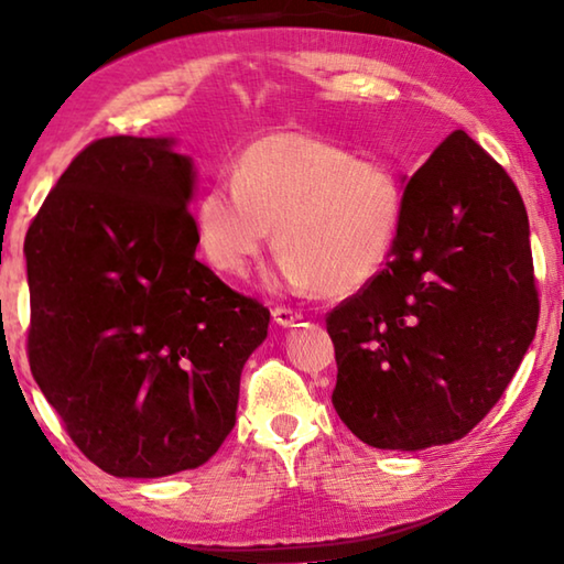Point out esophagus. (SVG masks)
Here are the masks:
<instances>
[{
  "label": "esophagus",
  "instance_id": "1",
  "mask_svg": "<svg viewBox=\"0 0 564 564\" xmlns=\"http://www.w3.org/2000/svg\"><path fill=\"white\" fill-rule=\"evenodd\" d=\"M301 318V313L293 311L291 305H275L273 308V321L279 323V326H293V323H299Z\"/></svg>",
  "mask_w": 564,
  "mask_h": 564
}]
</instances>
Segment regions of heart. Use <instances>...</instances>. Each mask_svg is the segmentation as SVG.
<instances>
[{"label": "heart", "instance_id": "b5f03b06", "mask_svg": "<svg viewBox=\"0 0 564 564\" xmlns=\"http://www.w3.org/2000/svg\"><path fill=\"white\" fill-rule=\"evenodd\" d=\"M403 204V184L386 161L279 131L246 147L231 178L198 196L194 231L218 273L243 275L275 228L285 283L350 295L386 265Z\"/></svg>", "mask_w": 564, "mask_h": 564}]
</instances>
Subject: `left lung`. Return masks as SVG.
Returning <instances> with one entry per match:
<instances>
[{
  "mask_svg": "<svg viewBox=\"0 0 564 564\" xmlns=\"http://www.w3.org/2000/svg\"><path fill=\"white\" fill-rule=\"evenodd\" d=\"M386 269L326 316L343 423L380 451L460 441L538 330L530 226L498 161L453 131L405 184Z\"/></svg>",
  "mask_w": 564,
  "mask_h": 564,
  "instance_id": "1",
  "label": "left lung"
}]
</instances>
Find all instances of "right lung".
Instances as JSON below:
<instances>
[{"mask_svg":"<svg viewBox=\"0 0 564 564\" xmlns=\"http://www.w3.org/2000/svg\"><path fill=\"white\" fill-rule=\"evenodd\" d=\"M194 166L169 139L72 159L24 241L26 356L74 445L117 477L204 465L271 313L196 261Z\"/></svg>","mask_w":564,"mask_h":564,"instance_id":"1","label":"right lung"}]
</instances>
